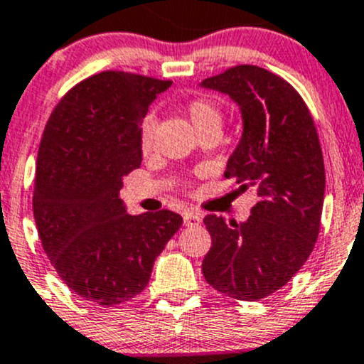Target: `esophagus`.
Masks as SVG:
<instances>
[{
    "instance_id": "1",
    "label": "esophagus",
    "mask_w": 364,
    "mask_h": 364,
    "mask_svg": "<svg viewBox=\"0 0 364 364\" xmlns=\"http://www.w3.org/2000/svg\"><path fill=\"white\" fill-rule=\"evenodd\" d=\"M183 221H185L186 227H197L202 223V216L195 211H186L183 214Z\"/></svg>"
}]
</instances>
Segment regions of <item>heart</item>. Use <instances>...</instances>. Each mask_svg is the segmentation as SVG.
<instances>
[{"label":"heart","instance_id":"b5f03b06","mask_svg":"<svg viewBox=\"0 0 364 364\" xmlns=\"http://www.w3.org/2000/svg\"><path fill=\"white\" fill-rule=\"evenodd\" d=\"M186 114L192 120L193 127L197 129L198 134L204 132H220L221 124H223V113L218 102L208 97H193L186 105ZM156 120L153 114H146L141 122L139 127V144L143 151L151 150L153 141H155Z\"/></svg>","mask_w":364,"mask_h":364}]
</instances>
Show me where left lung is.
<instances>
[{
  "mask_svg": "<svg viewBox=\"0 0 364 364\" xmlns=\"http://www.w3.org/2000/svg\"><path fill=\"white\" fill-rule=\"evenodd\" d=\"M202 87L240 106L244 132L225 178L258 193L244 223L204 218L213 246L202 272L220 293L256 301L291 281L316 246L326 185L319 137L301 95L272 71L239 64Z\"/></svg>",
  "mask_w": 364,
  "mask_h": 364,
  "instance_id": "left-lung-1",
  "label": "left lung"
}]
</instances>
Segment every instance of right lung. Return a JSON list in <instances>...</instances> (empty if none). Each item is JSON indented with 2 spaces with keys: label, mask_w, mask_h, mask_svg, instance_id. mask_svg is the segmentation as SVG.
Masks as SVG:
<instances>
[{
  "label": "right lung",
  "mask_w": 364,
  "mask_h": 364,
  "mask_svg": "<svg viewBox=\"0 0 364 364\" xmlns=\"http://www.w3.org/2000/svg\"><path fill=\"white\" fill-rule=\"evenodd\" d=\"M171 83L102 71L73 87L45 125L33 193L38 235L64 284L90 304L113 307L143 291L183 223L167 209L132 216L118 197L143 160L141 122Z\"/></svg>",
  "instance_id": "1"
}]
</instances>
